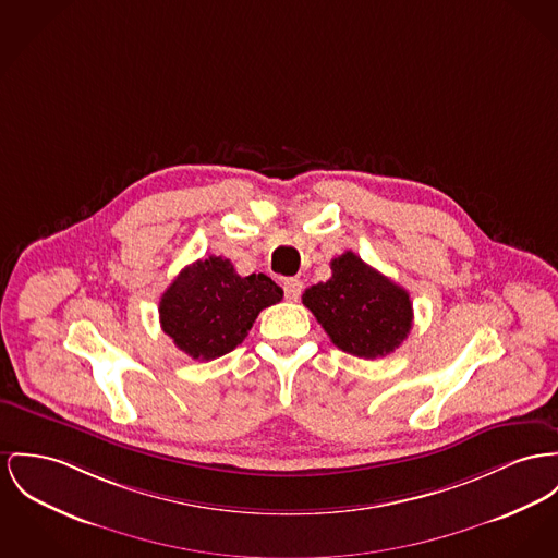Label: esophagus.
<instances>
[{
    "instance_id": "obj_1",
    "label": "esophagus",
    "mask_w": 558,
    "mask_h": 558,
    "mask_svg": "<svg viewBox=\"0 0 558 558\" xmlns=\"http://www.w3.org/2000/svg\"><path fill=\"white\" fill-rule=\"evenodd\" d=\"M302 281L300 279H286V283H283V292H286V298L288 300H292V302H296L300 294H302Z\"/></svg>"
}]
</instances>
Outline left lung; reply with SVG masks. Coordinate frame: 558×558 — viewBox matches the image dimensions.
Returning a JSON list of instances; mask_svg holds the SVG:
<instances>
[{
    "label": "left lung",
    "instance_id": "left-lung-1",
    "mask_svg": "<svg viewBox=\"0 0 558 558\" xmlns=\"http://www.w3.org/2000/svg\"><path fill=\"white\" fill-rule=\"evenodd\" d=\"M302 304L338 349L364 360L393 353L412 328L409 292L353 252L332 260V277L304 290Z\"/></svg>",
    "mask_w": 558,
    "mask_h": 558
}]
</instances>
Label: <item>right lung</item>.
Segmentation results:
<instances>
[{
	"label": "right lung",
	"instance_id": "obj_1",
	"mask_svg": "<svg viewBox=\"0 0 558 558\" xmlns=\"http://www.w3.org/2000/svg\"><path fill=\"white\" fill-rule=\"evenodd\" d=\"M283 290L266 275H236L232 262L209 256L186 266L160 298L165 335L192 360L209 362L245 340L262 308Z\"/></svg>",
	"mask_w": 558,
	"mask_h": 558
}]
</instances>
